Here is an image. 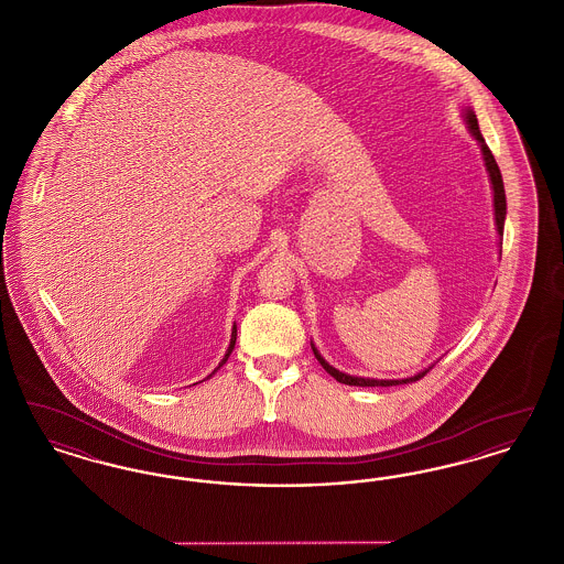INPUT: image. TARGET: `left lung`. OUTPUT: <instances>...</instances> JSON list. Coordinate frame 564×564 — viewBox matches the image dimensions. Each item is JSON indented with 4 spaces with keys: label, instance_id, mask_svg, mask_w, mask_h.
Returning <instances> with one entry per match:
<instances>
[{
    "label": "left lung",
    "instance_id": "left-lung-1",
    "mask_svg": "<svg viewBox=\"0 0 564 564\" xmlns=\"http://www.w3.org/2000/svg\"><path fill=\"white\" fill-rule=\"evenodd\" d=\"M465 120H467V124H469V131L474 133V137L478 139V143H480V148H482L484 162H486V169H488V175H490V184H492V192H495V219H497V232L503 237V224H506V212H508V207H506V189H503L501 171H499V166H497V161H495L492 152L488 150V145H486V141H484L482 133H480V127H478V118H476V113H474L471 109H465ZM313 352H315L317 361L322 364L323 370H325L327 375L334 376V378H336L338 382H343V384H352V387H395V384L414 382V380L423 378V376L427 375L431 370L430 368V370H425V372H419L416 376L402 378V380L357 378V376L345 375V372H338L336 368H332V366L323 359L322 355H319V350L315 349V347H313Z\"/></svg>",
    "mask_w": 564,
    "mask_h": 564
}]
</instances>
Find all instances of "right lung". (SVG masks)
<instances>
[{
    "mask_svg": "<svg viewBox=\"0 0 564 564\" xmlns=\"http://www.w3.org/2000/svg\"><path fill=\"white\" fill-rule=\"evenodd\" d=\"M235 343H237V325L232 327V338H230V347H228V350H226V355H224V359H221V364H219V366H224V364H226V359L230 357V352H232V349H235Z\"/></svg>",
    "mask_w": 564,
    "mask_h": 564,
    "instance_id": "obj_1",
    "label": "right lung"
}]
</instances>
